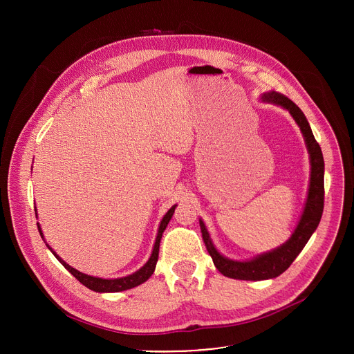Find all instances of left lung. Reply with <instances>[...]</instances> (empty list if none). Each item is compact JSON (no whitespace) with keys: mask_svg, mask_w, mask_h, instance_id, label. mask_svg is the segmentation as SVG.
Masks as SVG:
<instances>
[{"mask_svg":"<svg viewBox=\"0 0 354 354\" xmlns=\"http://www.w3.org/2000/svg\"><path fill=\"white\" fill-rule=\"evenodd\" d=\"M263 100L287 109L294 118V120L297 122V124L299 126L302 134L306 137L307 148L311 158V180H310L308 198H307L304 213H302L301 220L295 231L292 232L291 238L280 248L252 261L236 262V261H231L221 257L217 252V249L214 248V245L212 243L203 221L200 220L201 235H203V241L214 262V266L224 276L231 279H238V280H266V279L277 277L283 272H286L290 268V265L294 262V259L298 257L302 248L306 246V243L308 242L314 231L317 230L324 212V198H325L324 157H322L321 147L313 134V130L308 124L306 115L302 113V111L292 102L291 99H288L283 93H279L274 91L265 93Z\"/></svg>","mask_w":354,"mask_h":354,"instance_id":"left-lung-1","label":"left lung"}]
</instances>
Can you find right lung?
Segmentation results:
<instances>
[{"label":"right lung","mask_w":354,"mask_h":354,"mask_svg":"<svg viewBox=\"0 0 354 354\" xmlns=\"http://www.w3.org/2000/svg\"><path fill=\"white\" fill-rule=\"evenodd\" d=\"M175 207L176 206H172L168 213L164 216L161 224H160V230H158V235H157V239H156V245H154V249H153V255H151V258L148 259V262L140 269L137 270L136 273L130 274V276H126V277H120V279H113V280H108V279H99V277H92V276H88V274H84L75 269H73L71 266H68L60 257L56 255V252H53V249L50 248L48 245V249L53 252V255L59 259V262L80 281L82 283L85 287H88L89 290H93L96 292H116V291H124V290H129V288H133L136 286H140L142 284L144 281H147L151 274L154 273L156 270V266H157V261H158V252H160V242H161V238H162V232L165 231L171 217L174 216V212H175ZM39 228V232L43 238V234L40 231V227L37 225Z\"/></svg>","instance_id":"1"}]
</instances>
